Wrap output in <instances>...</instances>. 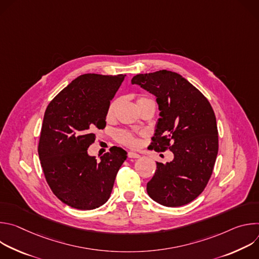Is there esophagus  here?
Segmentation results:
<instances>
[{
  "instance_id": "esophagus-1",
  "label": "esophagus",
  "mask_w": 259,
  "mask_h": 259,
  "mask_svg": "<svg viewBox=\"0 0 259 259\" xmlns=\"http://www.w3.org/2000/svg\"><path fill=\"white\" fill-rule=\"evenodd\" d=\"M128 158H130V159H138V158H140V155H138L137 153H134V152H129L128 153Z\"/></svg>"
}]
</instances>
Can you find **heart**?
Instances as JSON below:
<instances>
[{
  "instance_id": "1",
  "label": "heart",
  "mask_w": 259,
  "mask_h": 259,
  "mask_svg": "<svg viewBox=\"0 0 259 259\" xmlns=\"http://www.w3.org/2000/svg\"><path fill=\"white\" fill-rule=\"evenodd\" d=\"M146 99H147L146 97H139L137 99V103H139V102H141L143 100H146ZM117 105H118V100H115V101H113L112 103L109 104V106L107 108V112H106V118L107 119L113 118V116L115 114V110L117 108ZM118 139H119L120 142H122V143H124V144H126V145H128L130 147H135L138 144L137 138L134 135L128 133V132H121V133H119L118 134Z\"/></svg>"
}]
</instances>
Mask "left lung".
<instances>
[{"label": "left lung", "mask_w": 259, "mask_h": 259, "mask_svg": "<svg viewBox=\"0 0 259 259\" xmlns=\"http://www.w3.org/2000/svg\"><path fill=\"white\" fill-rule=\"evenodd\" d=\"M154 94L159 105L152 150L170 149L174 158L157 170L146 192L157 203L179 207L206 188L218 153L216 118L207 98L177 72L139 73L131 80Z\"/></svg>", "instance_id": "1"}]
</instances>
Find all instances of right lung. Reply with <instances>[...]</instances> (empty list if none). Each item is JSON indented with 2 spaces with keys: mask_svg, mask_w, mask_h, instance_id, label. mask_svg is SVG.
I'll list each match as a JSON object with an SVG mask.
<instances>
[{
  "mask_svg": "<svg viewBox=\"0 0 259 259\" xmlns=\"http://www.w3.org/2000/svg\"><path fill=\"white\" fill-rule=\"evenodd\" d=\"M125 77L85 73L46 108L39 158L53 194L72 208L92 210L103 205L127 158V152L117 146L110 147L99 162L87 151L95 140L94 131L105 127L109 101Z\"/></svg>",
  "mask_w": 259,
  "mask_h": 259,
  "instance_id": "obj_1",
  "label": "right lung"
}]
</instances>
